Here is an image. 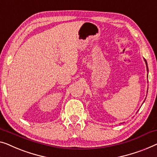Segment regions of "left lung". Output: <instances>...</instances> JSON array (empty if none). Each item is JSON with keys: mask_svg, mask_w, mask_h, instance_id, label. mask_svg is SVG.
<instances>
[{"mask_svg": "<svg viewBox=\"0 0 157 157\" xmlns=\"http://www.w3.org/2000/svg\"><path fill=\"white\" fill-rule=\"evenodd\" d=\"M144 61H145V63H146V65H147V71H148V66H147V61H146V60H144Z\"/></svg>", "mask_w": 157, "mask_h": 157, "instance_id": "8db88e82", "label": "left lung"}]
</instances>
